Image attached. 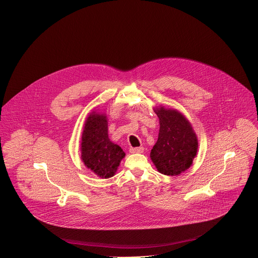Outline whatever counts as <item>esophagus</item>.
Returning <instances> with one entry per match:
<instances>
[{
    "label": "esophagus",
    "mask_w": 258,
    "mask_h": 258,
    "mask_svg": "<svg viewBox=\"0 0 258 258\" xmlns=\"http://www.w3.org/2000/svg\"><path fill=\"white\" fill-rule=\"evenodd\" d=\"M131 153H143L144 152V148L143 147H137V148H131L130 149Z\"/></svg>",
    "instance_id": "obj_1"
}]
</instances>
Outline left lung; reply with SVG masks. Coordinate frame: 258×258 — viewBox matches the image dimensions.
Here are the masks:
<instances>
[{
  "label": "left lung",
  "instance_id": "obj_1",
  "mask_svg": "<svg viewBox=\"0 0 258 258\" xmlns=\"http://www.w3.org/2000/svg\"><path fill=\"white\" fill-rule=\"evenodd\" d=\"M159 118L158 140L150 153L157 170L178 175L191 167L198 151V139L192 124L176 109L159 105L154 108Z\"/></svg>",
  "mask_w": 258,
  "mask_h": 258
}]
</instances>
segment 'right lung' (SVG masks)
Instances as JSON below:
<instances>
[{
	"label": "right lung",
	"mask_w": 258,
	"mask_h": 258,
	"mask_svg": "<svg viewBox=\"0 0 258 258\" xmlns=\"http://www.w3.org/2000/svg\"><path fill=\"white\" fill-rule=\"evenodd\" d=\"M81 156L86 167L102 178L115 174L125 153L108 137V118L103 112L92 111L84 125Z\"/></svg>",
	"instance_id": "obj_1"
}]
</instances>
